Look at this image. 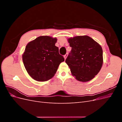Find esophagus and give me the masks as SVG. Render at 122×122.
Wrapping results in <instances>:
<instances>
[{
    "instance_id": "obj_1",
    "label": "esophagus",
    "mask_w": 122,
    "mask_h": 122,
    "mask_svg": "<svg viewBox=\"0 0 122 122\" xmlns=\"http://www.w3.org/2000/svg\"><path fill=\"white\" fill-rule=\"evenodd\" d=\"M68 55V53H66V54L64 55V58H65V60H66V58L67 57Z\"/></svg>"
}]
</instances>
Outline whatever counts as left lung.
<instances>
[{
  "label": "left lung",
  "mask_w": 122,
  "mask_h": 122,
  "mask_svg": "<svg viewBox=\"0 0 122 122\" xmlns=\"http://www.w3.org/2000/svg\"><path fill=\"white\" fill-rule=\"evenodd\" d=\"M68 41L72 49L65 61L72 75L80 81L92 80L102 66L101 46L87 36H74Z\"/></svg>",
  "instance_id": "obj_1"
}]
</instances>
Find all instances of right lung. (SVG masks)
I'll use <instances>...</instances> for the list:
<instances>
[{
  "instance_id": "add662e5",
  "label": "right lung",
  "mask_w": 122,
  "mask_h": 122,
  "mask_svg": "<svg viewBox=\"0 0 122 122\" xmlns=\"http://www.w3.org/2000/svg\"><path fill=\"white\" fill-rule=\"evenodd\" d=\"M56 38L40 36L27 44L22 55L24 67L31 77L45 81L53 77L65 59L55 46Z\"/></svg>"
}]
</instances>
